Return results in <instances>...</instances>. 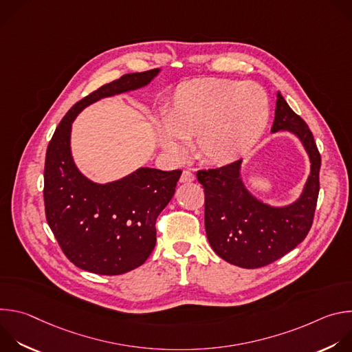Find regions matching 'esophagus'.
<instances>
[{"label":"esophagus","instance_id":"1","mask_svg":"<svg viewBox=\"0 0 352 352\" xmlns=\"http://www.w3.org/2000/svg\"><path fill=\"white\" fill-rule=\"evenodd\" d=\"M179 181L184 182V184H185V182H192V181H195V174H193L190 170H184Z\"/></svg>","mask_w":352,"mask_h":352}]
</instances>
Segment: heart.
Listing matches in <instances>:
<instances>
[{
  "label": "heart",
  "mask_w": 352,
  "mask_h": 352,
  "mask_svg": "<svg viewBox=\"0 0 352 352\" xmlns=\"http://www.w3.org/2000/svg\"><path fill=\"white\" fill-rule=\"evenodd\" d=\"M269 98L254 82L205 78L179 85L163 111L159 129L162 147L174 157L184 156L175 139L190 140L200 159L228 164L242 156L263 135L269 121Z\"/></svg>",
  "instance_id": "1"
}]
</instances>
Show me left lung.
Listing matches in <instances>:
<instances>
[{
    "instance_id": "left-lung-1",
    "label": "left lung",
    "mask_w": 352,
    "mask_h": 352,
    "mask_svg": "<svg viewBox=\"0 0 352 352\" xmlns=\"http://www.w3.org/2000/svg\"><path fill=\"white\" fill-rule=\"evenodd\" d=\"M288 131L302 142L311 160V174L296 202L273 208L250 195L241 179V163L199 170L205 189V227L210 246L226 262L258 269L283 258L308 235L319 196L320 153L307 122L277 93L272 132Z\"/></svg>"
}]
</instances>
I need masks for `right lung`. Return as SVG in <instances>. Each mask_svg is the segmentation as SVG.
<instances>
[{
	"label": "right lung",
	"mask_w": 352,
	"mask_h": 352,
	"mask_svg": "<svg viewBox=\"0 0 352 352\" xmlns=\"http://www.w3.org/2000/svg\"><path fill=\"white\" fill-rule=\"evenodd\" d=\"M159 72L126 74L83 97L48 143L45 219L65 256L82 270L118 276L143 265L156 245V220L174 196L182 171L142 167L122 179L96 184L72 160V121L97 100L143 87Z\"/></svg>",
	"instance_id": "obj_1"
}]
</instances>
